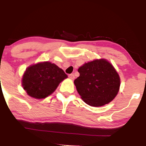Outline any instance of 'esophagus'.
<instances>
[{
  "instance_id": "obj_1",
  "label": "esophagus",
  "mask_w": 146,
  "mask_h": 146,
  "mask_svg": "<svg viewBox=\"0 0 146 146\" xmlns=\"http://www.w3.org/2000/svg\"><path fill=\"white\" fill-rule=\"evenodd\" d=\"M68 78H69L70 79H71V80H74L75 76H74V75L73 74V73H71V74L68 75Z\"/></svg>"
}]
</instances>
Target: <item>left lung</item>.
<instances>
[{"label": "left lung", "instance_id": "1", "mask_svg": "<svg viewBox=\"0 0 146 146\" xmlns=\"http://www.w3.org/2000/svg\"><path fill=\"white\" fill-rule=\"evenodd\" d=\"M74 84L83 101L91 106L110 102L118 93L120 78L111 64L104 59L86 63L78 68Z\"/></svg>", "mask_w": 146, "mask_h": 146}]
</instances>
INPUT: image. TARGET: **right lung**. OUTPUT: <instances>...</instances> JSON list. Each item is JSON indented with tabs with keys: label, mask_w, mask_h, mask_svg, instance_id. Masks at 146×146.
Returning a JSON list of instances; mask_svg holds the SVG:
<instances>
[{
	"label": "right lung",
	"mask_w": 146,
	"mask_h": 146,
	"mask_svg": "<svg viewBox=\"0 0 146 146\" xmlns=\"http://www.w3.org/2000/svg\"><path fill=\"white\" fill-rule=\"evenodd\" d=\"M67 77L55 64L49 62L38 63L27 68L23 77V86L29 96L42 99L53 93Z\"/></svg>",
	"instance_id": "add662e5"
}]
</instances>
